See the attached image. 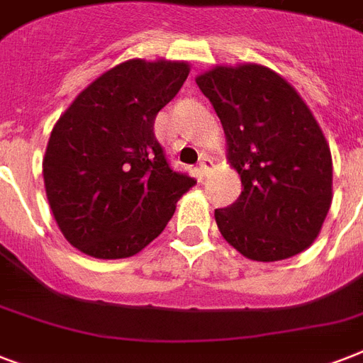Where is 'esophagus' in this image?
Segmentation results:
<instances>
[{"mask_svg":"<svg viewBox=\"0 0 363 363\" xmlns=\"http://www.w3.org/2000/svg\"><path fill=\"white\" fill-rule=\"evenodd\" d=\"M211 167H213V162H211L209 156H201V160H199V175L207 177Z\"/></svg>","mask_w":363,"mask_h":363,"instance_id":"obj_1","label":"esophagus"}]
</instances>
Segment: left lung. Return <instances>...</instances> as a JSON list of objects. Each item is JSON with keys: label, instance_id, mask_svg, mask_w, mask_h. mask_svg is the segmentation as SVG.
<instances>
[{"label": "left lung", "instance_id": "8db88e82", "mask_svg": "<svg viewBox=\"0 0 363 363\" xmlns=\"http://www.w3.org/2000/svg\"><path fill=\"white\" fill-rule=\"evenodd\" d=\"M215 107L228 162L241 177L216 226L256 262L292 258L313 245L332 205V152L320 125L279 73L258 64L215 65L196 77Z\"/></svg>", "mask_w": 363, "mask_h": 363}]
</instances>
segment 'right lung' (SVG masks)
<instances>
[{
	"label": "right lung",
	"instance_id": "right-lung-1",
	"mask_svg": "<svg viewBox=\"0 0 363 363\" xmlns=\"http://www.w3.org/2000/svg\"><path fill=\"white\" fill-rule=\"evenodd\" d=\"M190 65L128 60L88 84L54 124L43 158L45 190L64 238L101 259L147 247L196 184L173 171L154 121Z\"/></svg>",
	"mask_w": 363,
	"mask_h": 363
}]
</instances>
